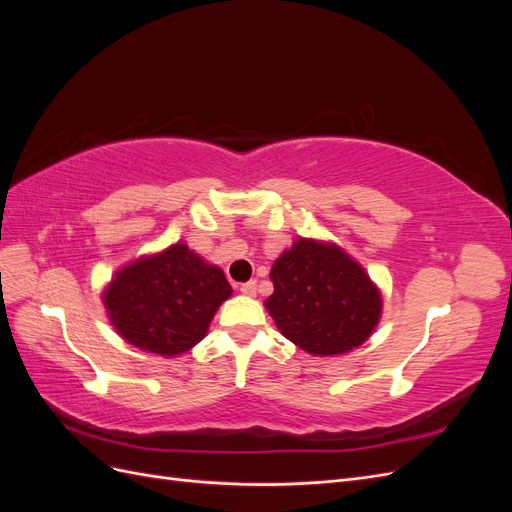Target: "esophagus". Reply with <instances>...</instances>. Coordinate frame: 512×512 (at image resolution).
<instances>
[{"instance_id":"esophagus-1","label":"esophagus","mask_w":512,"mask_h":512,"mask_svg":"<svg viewBox=\"0 0 512 512\" xmlns=\"http://www.w3.org/2000/svg\"><path fill=\"white\" fill-rule=\"evenodd\" d=\"M239 290H241L243 294H247V297H254V294H256V282H254V280L245 282V284H241Z\"/></svg>"}]
</instances>
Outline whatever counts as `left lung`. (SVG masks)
<instances>
[{"label":"left lung","mask_w":512,"mask_h":512,"mask_svg":"<svg viewBox=\"0 0 512 512\" xmlns=\"http://www.w3.org/2000/svg\"><path fill=\"white\" fill-rule=\"evenodd\" d=\"M265 307L277 329L309 354H344L376 329L382 299L361 265L312 239L294 241L271 269Z\"/></svg>","instance_id":"8db88e82"}]
</instances>
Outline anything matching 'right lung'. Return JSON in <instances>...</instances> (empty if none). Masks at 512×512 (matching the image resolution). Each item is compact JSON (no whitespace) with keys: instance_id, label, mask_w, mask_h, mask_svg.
Wrapping results in <instances>:
<instances>
[{"instance_id":"obj_1","label":"right lung","mask_w":512,"mask_h":512,"mask_svg":"<svg viewBox=\"0 0 512 512\" xmlns=\"http://www.w3.org/2000/svg\"><path fill=\"white\" fill-rule=\"evenodd\" d=\"M222 269L207 265L188 245L123 267L104 292V305L128 344L160 356L190 350L207 335L209 322L230 297Z\"/></svg>"}]
</instances>
